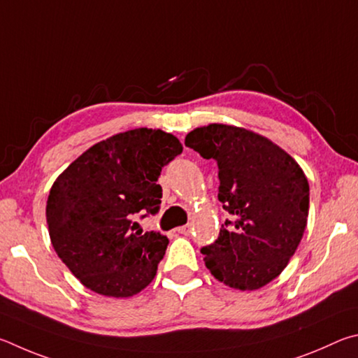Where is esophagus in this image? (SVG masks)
<instances>
[{
  "instance_id": "obj_1",
  "label": "esophagus",
  "mask_w": 358,
  "mask_h": 358,
  "mask_svg": "<svg viewBox=\"0 0 358 358\" xmlns=\"http://www.w3.org/2000/svg\"><path fill=\"white\" fill-rule=\"evenodd\" d=\"M176 231H178V233H179V234L189 236V234L192 233V224H185V227H179V228H178V229H176Z\"/></svg>"
}]
</instances>
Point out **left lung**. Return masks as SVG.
I'll use <instances>...</instances> for the list:
<instances>
[{"label":"left lung","instance_id":"obj_1","mask_svg":"<svg viewBox=\"0 0 358 358\" xmlns=\"http://www.w3.org/2000/svg\"><path fill=\"white\" fill-rule=\"evenodd\" d=\"M185 146L218 165V201L234 220L201 248L204 264L229 287L255 291L285 271L302 241L310 185L292 157L268 138L227 124L192 130Z\"/></svg>","mask_w":358,"mask_h":358}]
</instances>
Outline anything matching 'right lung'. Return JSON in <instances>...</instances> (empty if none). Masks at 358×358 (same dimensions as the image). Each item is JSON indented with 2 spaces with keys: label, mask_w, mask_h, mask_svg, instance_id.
<instances>
[{
  "label": "right lung",
  "mask_w": 358,
  "mask_h": 358,
  "mask_svg": "<svg viewBox=\"0 0 358 358\" xmlns=\"http://www.w3.org/2000/svg\"><path fill=\"white\" fill-rule=\"evenodd\" d=\"M180 152L178 138L160 129L127 130L94 144L55 180L45 212L50 239L87 289L131 297L154 280L168 239L134 233L130 218L159 212L157 180Z\"/></svg>",
  "instance_id": "right-lung-1"
}]
</instances>
